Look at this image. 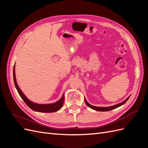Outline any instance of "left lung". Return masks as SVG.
Instances as JSON below:
<instances>
[{"label": "left lung", "mask_w": 148, "mask_h": 148, "mask_svg": "<svg viewBox=\"0 0 148 148\" xmlns=\"http://www.w3.org/2000/svg\"><path fill=\"white\" fill-rule=\"evenodd\" d=\"M130 96H128L126 99H125V101H123V102L119 103V104H115L114 106H109V107H97V106H92L89 103H88V102L86 101V99H85L84 97V101H85V103H86V105L89 107H90L91 109H93V110H97V111H100V112H106V111H109V110H113L114 109H116L117 108V107L121 106L123 105L125 102H126L128 99H129Z\"/></svg>", "instance_id": "left-lung-1"}]
</instances>
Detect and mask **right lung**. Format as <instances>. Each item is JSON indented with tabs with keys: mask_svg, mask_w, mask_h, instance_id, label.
Instances as JSON below:
<instances>
[{
	"mask_svg": "<svg viewBox=\"0 0 148 148\" xmlns=\"http://www.w3.org/2000/svg\"><path fill=\"white\" fill-rule=\"evenodd\" d=\"M15 69V65H14V66H13V80H14L15 86L16 87L20 97H21V99L24 101V102L26 103V104L27 105L30 109H31L34 111L39 112L51 113L58 111L62 108V107L64 105V94L62 95V96L59 101H57L53 103H51V104H38V103H36L30 101L28 98L25 95V94L22 92L21 89L19 88L18 85L17 84Z\"/></svg>",
	"mask_w": 148,
	"mask_h": 148,
	"instance_id": "add662e5",
	"label": "right lung"
}]
</instances>
